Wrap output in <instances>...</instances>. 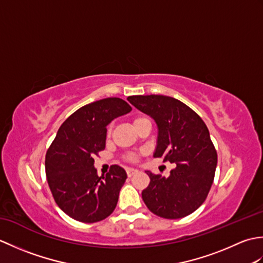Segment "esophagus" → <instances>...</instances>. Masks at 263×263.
Masks as SVG:
<instances>
[{"instance_id": "1", "label": "esophagus", "mask_w": 263, "mask_h": 263, "mask_svg": "<svg viewBox=\"0 0 263 263\" xmlns=\"http://www.w3.org/2000/svg\"><path fill=\"white\" fill-rule=\"evenodd\" d=\"M137 173H138V171H137V170H133V168H128V170H126V174H127V176H128V177L133 176L135 174H137Z\"/></svg>"}]
</instances>
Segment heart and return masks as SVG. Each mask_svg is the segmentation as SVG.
<instances>
[{
	"label": "heart",
	"instance_id": "b5f03b06",
	"mask_svg": "<svg viewBox=\"0 0 263 263\" xmlns=\"http://www.w3.org/2000/svg\"><path fill=\"white\" fill-rule=\"evenodd\" d=\"M144 120H147V119H144V117H136V119L133 120V122H132L133 123V126L137 127ZM110 135H111V125H109L107 127V137H110ZM123 158H124V160H126V161H130V163H137L138 159H139L138 155L137 154H132V153L124 155V157H123Z\"/></svg>",
	"mask_w": 263,
	"mask_h": 263
}]
</instances>
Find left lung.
<instances>
[{"mask_svg":"<svg viewBox=\"0 0 263 263\" xmlns=\"http://www.w3.org/2000/svg\"><path fill=\"white\" fill-rule=\"evenodd\" d=\"M135 107L157 123L155 157L175 163L168 177L147 171L150 183L142 200L153 214L166 219L191 215L204 202L215 178L217 152L202 119L187 105L168 96H130Z\"/></svg>","mask_w":263,"mask_h":263,"instance_id":"left-lung-1","label":"left lung"}]
</instances>
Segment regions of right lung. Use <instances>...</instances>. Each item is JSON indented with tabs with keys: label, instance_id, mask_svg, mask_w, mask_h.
Masks as SVG:
<instances>
[{
	"label": "right lung",
	"instance_id": "right-lung-1",
	"mask_svg": "<svg viewBox=\"0 0 263 263\" xmlns=\"http://www.w3.org/2000/svg\"><path fill=\"white\" fill-rule=\"evenodd\" d=\"M132 108L116 97L82 106L60 126L45 157V171L55 202L73 219L92 224L107 218L126 180L122 167L111 165L98 176L93 157L105 149L106 126Z\"/></svg>",
	"mask_w": 263,
	"mask_h": 263
}]
</instances>
